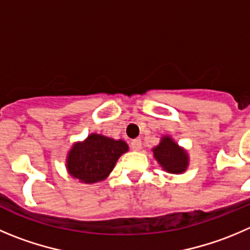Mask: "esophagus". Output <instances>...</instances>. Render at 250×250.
<instances>
[{"mask_svg": "<svg viewBox=\"0 0 250 250\" xmlns=\"http://www.w3.org/2000/svg\"><path fill=\"white\" fill-rule=\"evenodd\" d=\"M142 148V141L140 139H135L131 141V149L132 151H140Z\"/></svg>", "mask_w": 250, "mask_h": 250, "instance_id": "34e87169", "label": "esophagus"}]
</instances>
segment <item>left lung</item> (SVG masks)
<instances>
[{
  "mask_svg": "<svg viewBox=\"0 0 250 250\" xmlns=\"http://www.w3.org/2000/svg\"><path fill=\"white\" fill-rule=\"evenodd\" d=\"M153 158L165 172L182 174L189 167V153L169 135H163L157 146L152 148Z\"/></svg>",
  "mask_w": 250,
  "mask_h": 250,
  "instance_id": "obj_1",
  "label": "left lung"
}]
</instances>
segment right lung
<instances>
[{
    "instance_id": "add662e5",
    "label": "right lung",
    "mask_w": 250,
    "mask_h": 250,
    "mask_svg": "<svg viewBox=\"0 0 250 250\" xmlns=\"http://www.w3.org/2000/svg\"><path fill=\"white\" fill-rule=\"evenodd\" d=\"M129 151L124 140H114L101 134L88 135L72 145L66 156V170L73 179L84 184L105 180L118 159Z\"/></svg>"
}]
</instances>
